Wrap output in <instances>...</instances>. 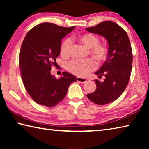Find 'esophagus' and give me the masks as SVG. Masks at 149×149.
I'll return each mask as SVG.
<instances>
[{"mask_svg":"<svg viewBox=\"0 0 149 149\" xmlns=\"http://www.w3.org/2000/svg\"><path fill=\"white\" fill-rule=\"evenodd\" d=\"M76 79H77V81H78V82H79V83H85V82H86V79H85V78H82V77H77V78H76Z\"/></svg>","mask_w":149,"mask_h":149,"instance_id":"34e87169","label":"esophagus"}]
</instances>
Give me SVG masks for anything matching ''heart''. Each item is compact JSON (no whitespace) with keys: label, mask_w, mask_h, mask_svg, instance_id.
Segmentation results:
<instances>
[{"label":"heart","mask_w":149,"mask_h":149,"mask_svg":"<svg viewBox=\"0 0 149 149\" xmlns=\"http://www.w3.org/2000/svg\"><path fill=\"white\" fill-rule=\"evenodd\" d=\"M76 39L82 45L90 49V53L97 62L102 63L107 59L108 48L104 45L99 43V37L92 33H84L76 37ZM72 45L70 39L64 40L60 46V54L67 56ZM96 69L95 62L91 59L85 60H72L66 64V70L72 74L79 77H85Z\"/></svg>","instance_id":"obj_1"}]
</instances>
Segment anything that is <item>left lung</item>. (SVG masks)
Here are the masks:
<instances>
[{
    "instance_id": "8db88e82",
    "label": "left lung",
    "mask_w": 149,
    "mask_h": 149,
    "mask_svg": "<svg viewBox=\"0 0 149 149\" xmlns=\"http://www.w3.org/2000/svg\"><path fill=\"white\" fill-rule=\"evenodd\" d=\"M87 31L105 37L108 44L107 58L95 74L104 81L95 79V92L87 95L91 101L99 105L108 104L116 100L124 91L129 82L132 68L133 55L128 35L119 25L104 21Z\"/></svg>"
}]
</instances>
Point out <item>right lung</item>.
I'll list each match as a JSON object with an SVG mask.
<instances>
[{"instance_id":"obj_1","label":"right lung","mask_w":149,"mask_h":149,"mask_svg":"<svg viewBox=\"0 0 149 149\" xmlns=\"http://www.w3.org/2000/svg\"><path fill=\"white\" fill-rule=\"evenodd\" d=\"M75 26L42 23L29 30L22 42L19 57L22 79L26 91L37 104L53 107L62 101L76 77L66 72L56 79L50 74L60 53L62 39Z\"/></svg>"}]
</instances>
